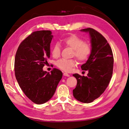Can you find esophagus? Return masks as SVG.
<instances>
[{"mask_svg": "<svg viewBox=\"0 0 129 129\" xmlns=\"http://www.w3.org/2000/svg\"><path fill=\"white\" fill-rule=\"evenodd\" d=\"M63 75H64L65 76H70V75L69 74H68L67 73H64Z\"/></svg>", "mask_w": 129, "mask_h": 129, "instance_id": "1", "label": "esophagus"}]
</instances>
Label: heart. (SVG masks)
<instances>
[{
  "label": "heart",
  "mask_w": 129,
  "mask_h": 129,
  "mask_svg": "<svg viewBox=\"0 0 129 129\" xmlns=\"http://www.w3.org/2000/svg\"><path fill=\"white\" fill-rule=\"evenodd\" d=\"M64 45L74 49L73 56L77 57L80 61H86L89 57L91 52L90 46L85 44L84 41L76 35H70L62 39ZM52 56L54 58H57L60 55V46L59 44H55L51 49ZM77 65V61L75 59H60L56 62L57 68L65 72H70L73 68Z\"/></svg>",
  "instance_id": "b5f03b06"
}]
</instances>
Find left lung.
<instances>
[{"label": "left lung", "instance_id": "1", "mask_svg": "<svg viewBox=\"0 0 129 129\" xmlns=\"http://www.w3.org/2000/svg\"><path fill=\"white\" fill-rule=\"evenodd\" d=\"M80 31L89 33L91 52L86 62L81 67L82 70L88 71L87 76L78 74L73 75L77 80V85L73 92L77 100L90 103L100 97L110 83L114 57L110 45L100 33L90 28Z\"/></svg>", "mask_w": 129, "mask_h": 129}]
</instances>
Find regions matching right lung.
<instances>
[{"mask_svg":"<svg viewBox=\"0 0 129 129\" xmlns=\"http://www.w3.org/2000/svg\"><path fill=\"white\" fill-rule=\"evenodd\" d=\"M51 34L50 30L33 32L21 43L15 55L16 80L25 95L37 104L53 97L62 76L61 71L55 68L51 73L43 70L50 57Z\"/></svg>","mask_w":129,"mask_h":129,"instance_id":"obj_1","label":"right lung"}]
</instances>
